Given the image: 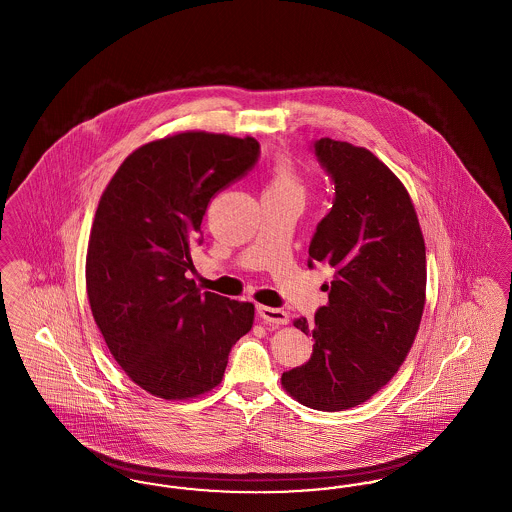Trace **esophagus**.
Returning <instances> with one entry per match:
<instances>
[{
	"instance_id": "34e87169",
	"label": "esophagus",
	"mask_w": 512,
	"mask_h": 512,
	"mask_svg": "<svg viewBox=\"0 0 512 512\" xmlns=\"http://www.w3.org/2000/svg\"><path fill=\"white\" fill-rule=\"evenodd\" d=\"M257 313H259V317L263 318L265 324H272V326H284V324L290 322V315L286 311H282V309L259 305Z\"/></svg>"
}]
</instances>
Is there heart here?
<instances>
[{
    "label": "heart",
    "mask_w": 512,
    "mask_h": 512,
    "mask_svg": "<svg viewBox=\"0 0 512 512\" xmlns=\"http://www.w3.org/2000/svg\"><path fill=\"white\" fill-rule=\"evenodd\" d=\"M303 180L288 155H278L270 167L265 194H292L303 197Z\"/></svg>",
    "instance_id": "heart-1"
}]
</instances>
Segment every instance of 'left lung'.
<instances>
[{
  "label": "left lung",
  "mask_w": 512,
  "mask_h": 512,
  "mask_svg": "<svg viewBox=\"0 0 512 512\" xmlns=\"http://www.w3.org/2000/svg\"><path fill=\"white\" fill-rule=\"evenodd\" d=\"M315 153L336 184L330 213L309 245V267L336 270L315 322L309 363L282 374L305 407L343 411L368 401L413 347L426 303V245L411 195L366 147L320 138Z\"/></svg>",
  "instance_id": "obj_1"
}]
</instances>
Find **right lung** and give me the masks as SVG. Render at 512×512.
I'll use <instances>...</instances> for the list:
<instances>
[{
    "label": "right lung",
    "mask_w": 512,
    "mask_h": 512,
    "mask_svg": "<svg viewBox=\"0 0 512 512\" xmlns=\"http://www.w3.org/2000/svg\"><path fill=\"white\" fill-rule=\"evenodd\" d=\"M255 138L188 130L134 149L99 197L86 253L94 320L142 390L186 401L222 382L255 305L205 292L186 276L215 194L251 171Z\"/></svg>",
    "instance_id": "add662e5"
}]
</instances>
